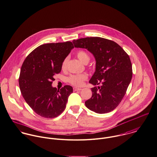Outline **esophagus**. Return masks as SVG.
<instances>
[{"instance_id": "esophagus-1", "label": "esophagus", "mask_w": 157, "mask_h": 157, "mask_svg": "<svg viewBox=\"0 0 157 157\" xmlns=\"http://www.w3.org/2000/svg\"><path fill=\"white\" fill-rule=\"evenodd\" d=\"M81 90H82V88H77V87H74L73 88V91H80Z\"/></svg>"}]
</instances>
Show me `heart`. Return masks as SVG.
<instances>
[{"label": "heart", "mask_w": 157, "mask_h": 157, "mask_svg": "<svg viewBox=\"0 0 157 157\" xmlns=\"http://www.w3.org/2000/svg\"><path fill=\"white\" fill-rule=\"evenodd\" d=\"M76 56L84 64H87L90 60V56L88 54L84 51H79L76 53ZM67 62V58H66L61 65V67L63 69H64L66 67ZM87 79V76L86 74H79V75H71L68 78V81L70 84L75 86H81L83 84V81Z\"/></svg>", "instance_id": "heart-1"}]
</instances>
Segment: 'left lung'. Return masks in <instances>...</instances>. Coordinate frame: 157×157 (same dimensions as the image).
I'll use <instances>...</instances> for the list:
<instances>
[{
    "mask_svg": "<svg viewBox=\"0 0 157 157\" xmlns=\"http://www.w3.org/2000/svg\"><path fill=\"white\" fill-rule=\"evenodd\" d=\"M75 48H84L96 59V71L89 82L92 96L85 102L87 108L99 114L114 110L122 101L132 76L129 55L116 42L101 37L73 40Z\"/></svg>",
    "mask_w": 157,
    "mask_h": 157,
    "instance_id": "1",
    "label": "left lung"
}]
</instances>
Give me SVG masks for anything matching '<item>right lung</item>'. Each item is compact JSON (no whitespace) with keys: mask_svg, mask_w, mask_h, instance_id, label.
<instances>
[{"mask_svg":"<svg viewBox=\"0 0 157 157\" xmlns=\"http://www.w3.org/2000/svg\"><path fill=\"white\" fill-rule=\"evenodd\" d=\"M73 48L71 41L42 44L30 53L22 64L18 79L21 93L33 111L43 117L60 115L73 93L70 86L57 90L52 84Z\"/></svg>","mask_w":157,"mask_h":157,"instance_id":"obj_1","label":"right lung"}]
</instances>
